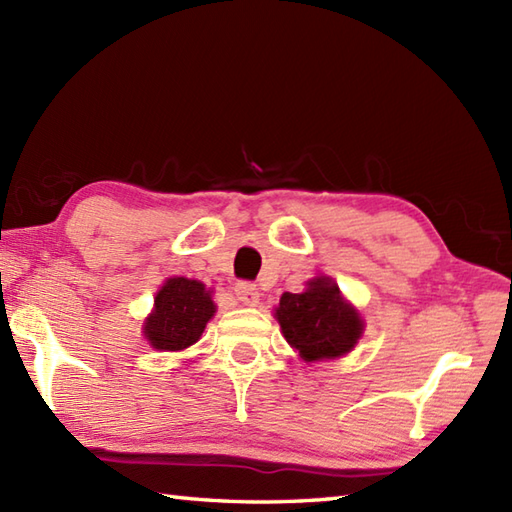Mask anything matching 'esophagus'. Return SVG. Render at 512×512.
I'll return each instance as SVG.
<instances>
[{"instance_id": "esophagus-1", "label": "esophagus", "mask_w": 512, "mask_h": 512, "mask_svg": "<svg viewBox=\"0 0 512 512\" xmlns=\"http://www.w3.org/2000/svg\"><path fill=\"white\" fill-rule=\"evenodd\" d=\"M235 295L246 306H257L259 303V288L255 284H248V281H239L235 286Z\"/></svg>"}]
</instances>
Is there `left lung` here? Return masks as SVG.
Returning <instances> with one entry per match:
<instances>
[{"instance_id": "1", "label": "left lung", "mask_w": 512, "mask_h": 512, "mask_svg": "<svg viewBox=\"0 0 512 512\" xmlns=\"http://www.w3.org/2000/svg\"><path fill=\"white\" fill-rule=\"evenodd\" d=\"M286 341L306 363L330 361L354 350L363 336L361 314L330 277H314L303 292H284L275 310Z\"/></svg>"}]
</instances>
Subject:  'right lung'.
Segmentation results:
<instances>
[{
    "label": "right lung",
    "instance_id": "1",
    "mask_svg": "<svg viewBox=\"0 0 512 512\" xmlns=\"http://www.w3.org/2000/svg\"><path fill=\"white\" fill-rule=\"evenodd\" d=\"M215 314L211 290L198 279L171 277L158 290L145 321V339L154 350L182 352L200 339Z\"/></svg>",
    "mask_w": 512,
    "mask_h": 512
}]
</instances>
